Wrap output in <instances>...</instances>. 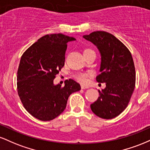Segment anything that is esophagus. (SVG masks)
Here are the masks:
<instances>
[{
	"label": "esophagus",
	"instance_id": "esophagus-1",
	"mask_svg": "<svg viewBox=\"0 0 150 150\" xmlns=\"http://www.w3.org/2000/svg\"><path fill=\"white\" fill-rule=\"evenodd\" d=\"M81 88L85 89H88L89 87L88 86H85V85H81Z\"/></svg>",
	"mask_w": 150,
	"mask_h": 150
}]
</instances>
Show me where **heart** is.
I'll return each instance as SVG.
<instances>
[{
	"instance_id": "heart-1",
	"label": "heart",
	"mask_w": 150,
	"mask_h": 150,
	"mask_svg": "<svg viewBox=\"0 0 150 150\" xmlns=\"http://www.w3.org/2000/svg\"><path fill=\"white\" fill-rule=\"evenodd\" d=\"M92 50H89V49H87L85 50L84 52H87V51H91ZM87 76H88V74L85 73H77L76 74H75L74 75V77L77 81L81 82V83H86L87 80Z\"/></svg>"
}]
</instances>
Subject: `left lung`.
<instances>
[{
    "instance_id": "obj_1",
    "label": "left lung",
    "mask_w": 150,
    "mask_h": 150,
    "mask_svg": "<svg viewBox=\"0 0 150 150\" xmlns=\"http://www.w3.org/2000/svg\"><path fill=\"white\" fill-rule=\"evenodd\" d=\"M83 38L99 51L101 73L97 81L106 83L90 108L97 116L111 119L124 111L135 89V69L132 55L123 43L108 32L97 31Z\"/></svg>"
}]
</instances>
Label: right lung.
Returning a JSON list of instances; mask_svg holds the SVG:
<instances>
[{
	"instance_id": "obj_1",
	"label": "right lung",
	"mask_w": 150,
	"mask_h": 150,
	"mask_svg": "<svg viewBox=\"0 0 150 150\" xmlns=\"http://www.w3.org/2000/svg\"><path fill=\"white\" fill-rule=\"evenodd\" d=\"M76 39L62 34L41 37L25 51L17 76L18 95L25 109L42 121L59 116L72 93L80 90V84L69 79L64 87L53 80L64 66L67 43Z\"/></svg>"
}]
</instances>
